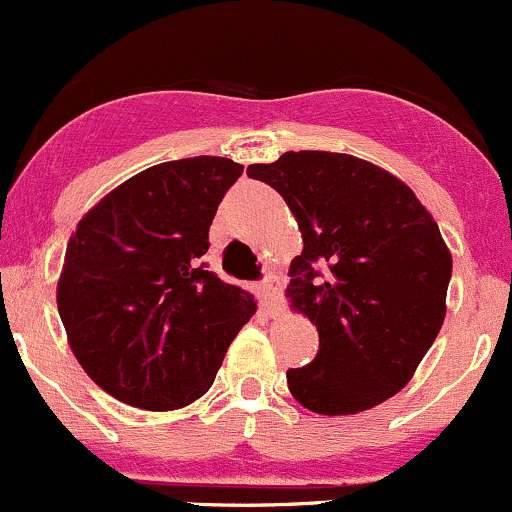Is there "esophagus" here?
<instances>
[{"label": "esophagus", "mask_w": 512, "mask_h": 512, "mask_svg": "<svg viewBox=\"0 0 512 512\" xmlns=\"http://www.w3.org/2000/svg\"><path fill=\"white\" fill-rule=\"evenodd\" d=\"M260 293H262V301L269 303L276 296V279L274 276H264L260 281Z\"/></svg>", "instance_id": "obj_1"}]
</instances>
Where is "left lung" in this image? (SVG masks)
<instances>
[{"instance_id": "obj_1", "label": "left lung", "mask_w": 512, "mask_h": 512, "mask_svg": "<svg viewBox=\"0 0 512 512\" xmlns=\"http://www.w3.org/2000/svg\"><path fill=\"white\" fill-rule=\"evenodd\" d=\"M303 233L286 296L320 334L315 361L289 368L305 409L339 416L397 395L445 320L452 257L414 192L349 154L286 151L248 166Z\"/></svg>"}]
</instances>
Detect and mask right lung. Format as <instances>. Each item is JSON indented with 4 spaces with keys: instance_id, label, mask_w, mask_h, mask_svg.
Returning <instances> with one entry per match:
<instances>
[{
    "instance_id": "1",
    "label": "right lung",
    "mask_w": 512,
    "mask_h": 512,
    "mask_svg": "<svg viewBox=\"0 0 512 512\" xmlns=\"http://www.w3.org/2000/svg\"><path fill=\"white\" fill-rule=\"evenodd\" d=\"M243 173L221 156L158 163L103 197L69 238L57 308L88 378L129 407H187L257 310L209 272V226Z\"/></svg>"
}]
</instances>
